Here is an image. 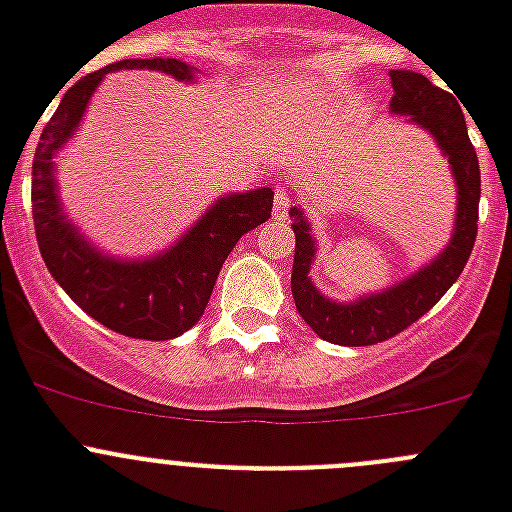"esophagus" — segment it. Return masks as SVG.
<instances>
[{"label":"esophagus","instance_id":"esophagus-1","mask_svg":"<svg viewBox=\"0 0 512 512\" xmlns=\"http://www.w3.org/2000/svg\"><path fill=\"white\" fill-rule=\"evenodd\" d=\"M289 205H292V197H289L287 189H277V197H274V220H287Z\"/></svg>","mask_w":512,"mask_h":512}]
</instances>
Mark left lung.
<instances>
[{"label": "left lung", "mask_w": 512, "mask_h": 512, "mask_svg": "<svg viewBox=\"0 0 512 512\" xmlns=\"http://www.w3.org/2000/svg\"><path fill=\"white\" fill-rule=\"evenodd\" d=\"M390 84L395 89L390 99L392 115L408 117L410 125H418L436 140L438 151L449 161L456 184V215L451 241L410 277L400 279L387 289L356 300H333L325 297L310 277V269L318 256V241L312 233L305 210L300 205L289 207L292 230H295V264H292V297L297 312L323 341L338 346H372L397 336L431 310L451 284L459 279L469 261V253L477 238L479 217V161L477 151L469 143L467 120L454 94L443 92L433 81L415 71H390Z\"/></svg>", "instance_id": "1"}]
</instances>
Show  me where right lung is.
<instances>
[{
    "mask_svg": "<svg viewBox=\"0 0 512 512\" xmlns=\"http://www.w3.org/2000/svg\"><path fill=\"white\" fill-rule=\"evenodd\" d=\"M120 69L161 71L187 84L197 79V69L179 58H125L81 76L66 89L35 148V235L51 277L97 323L122 336L169 341L202 318L217 274L238 238L271 217L274 192L259 187L220 194L197 223L189 225L169 248L151 256L122 259L94 246L63 210L56 156L79 130L104 76Z\"/></svg>",
    "mask_w": 512,
    "mask_h": 512,
    "instance_id": "1",
    "label": "right lung"
}]
</instances>
